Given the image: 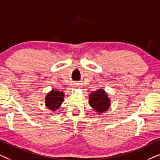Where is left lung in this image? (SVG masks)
I'll return each mask as SVG.
<instances>
[{
	"mask_svg": "<svg viewBox=\"0 0 160 160\" xmlns=\"http://www.w3.org/2000/svg\"><path fill=\"white\" fill-rule=\"evenodd\" d=\"M89 106L99 113L108 110L110 106V100L103 89H98L92 92L89 97Z\"/></svg>",
	"mask_w": 160,
	"mask_h": 160,
	"instance_id": "left-lung-1",
	"label": "left lung"
}]
</instances>
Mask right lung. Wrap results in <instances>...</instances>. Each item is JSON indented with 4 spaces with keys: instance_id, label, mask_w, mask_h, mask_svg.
Instances as JSON below:
<instances>
[{
    "instance_id": "obj_1",
    "label": "right lung",
    "mask_w": 160,
    "mask_h": 160,
    "mask_svg": "<svg viewBox=\"0 0 160 160\" xmlns=\"http://www.w3.org/2000/svg\"><path fill=\"white\" fill-rule=\"evenodd\" d=\"M63 98L64 93L62 92L58 91V89H52L45 98L46 106L51 111H56L63 102Z\"/></svg>"
}]
</instances>
